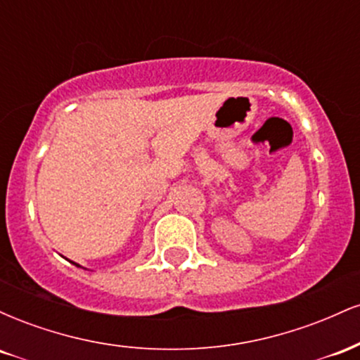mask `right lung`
<instances>
[{"mask_svg":"<svg viewBox=\"0 0 360 360\" xmlns=\"http://www.w3.org/2000/svg\"><path fill=\"white\" fill-rule=\"evenodd\" d=\"M72 264H74V266H76V267H81V266H79V264H76V262H72Z\"/></svg>","mask_w":360,"mask_h":360,"instance_id":"1","label":"right lung"}]
</instances>
